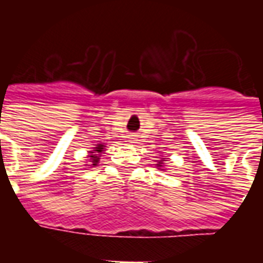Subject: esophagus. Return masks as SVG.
Returning <instances> with one entry per match:
<instances>
[{"instance_id": "obj_1", "label": "esophagus", "mask_w": 263, "mask_h": 263, "mask_svg": "<svg viewBox=\"0 0 263 263\" xmlns=\"http://www.w3.org/2000/svg\"><path fill=\"white\" fill-rule=\"evenodd\" d=\"M128 141L131 143H135L137 142V137L135 135H128Z\"/></svg>"}]
</instances>
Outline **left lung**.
<instances>
[{"mask_svg":"<svg viewBox=\"0 0 263 263\" xmlns=\"http://www.w3.org/2000/svg\"><path fill=\"white\" fill-rule=\"evenodd\" d=\"M163 159H165V158H163ZM163 159L159 160V163H158V166H159V167H162V163H163Z\"/></svg>","mask_w":263,"mask_h":263,"instance_id":"obj_1","label":"left lung"}]
</instances>
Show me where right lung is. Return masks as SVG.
<instances>
[{
    "label": "right lung",
    "mask_w": 263,
    "mask_h": 263,
    "mask_svg": "<svg viewBox=\"0 0 263 263\" xmlns=\"http://www.w3.org/2000/svg\"><path fill=\"white\" fill-rule=\"evenodd\" d=\"M104 146L103 143H98L97 146L94 148L92 152H90V162H91V166H96L98 163V160H100V154H103L104 151Z\"/></svg>",
    "instance_id": "right-lung-1"
}]
</instances>
